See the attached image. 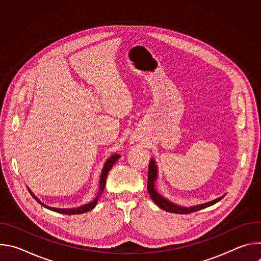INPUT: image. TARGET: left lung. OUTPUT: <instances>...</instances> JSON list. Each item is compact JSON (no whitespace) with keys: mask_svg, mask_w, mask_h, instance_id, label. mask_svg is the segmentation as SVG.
Listing matches in <instances>:
<instances>
[{"mask_svg":"<svg viewBox=\"0 0 261 261\" xmlns=\"http://www.w3.org/2000/svg\"><path fill=\"white\" fill-rule=\"evenodd\" d=\"M156 178H157V166H156L155 161L152 159V160H150V164H148V171H147V192H148V194L151 195L152 200L160 208H162L166 212H169V213H174V214L194 213V212H197L199 210L205 208L210 205H213V204H215L216 202H218L219 200H221L223 198V196H222V197H219V198H217L213 201H210V202H206V203H203V204H199V205H196V206H191V207L179 206V205H176V204L168 201L167 199H165L164 197H162L160 194L157 193V191L154 187Z\"/></svg>","mask_w":261,"mask_h":261,"instance_id":"left-lung-1","label":"left lung"}]
</instances>
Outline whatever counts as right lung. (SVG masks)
Listing matches in <instances>:
<instances>
[{
	"instance_id": "right-lung-1",
	"label": "right lung",
	"mask_w": 261,
	"mask_h": 261,
	"mask_svg": "<svg viewBox=\"0 0 261 261\" xmlns=\"http://www.w3.org/2000/svg\"><path fill=\"white\" fill-rule=\"evenodd\" d=\"M119 158H120V155L115 154L114 156H111V157L106 161V163H105V165H104V167H103L102 173H101V177H100V185H99V193H98L97 197H96L93 201H91L90 203L85 204V205H83V206L75 207V208H56V207H50V206H47L46 204L42 203L38 198H37V197H36V196L31 192V190H30V189H29V191H30V193H31L32 197H33L34 199H36V201H37V202H39L42 206H44V207H46V208H48V210H50V211H54V212H57V213H61V214H64V215H79V214L87 213V212H89V211L93 210V208L96 206L97 201H98V199H99L100 195L102 194V192H103V190H104V188H105V182H106L107 174H108L109 170L111 169V167H113V166H114V164L118 161V159H119Z\"/></svg>"
}]
</instances>
